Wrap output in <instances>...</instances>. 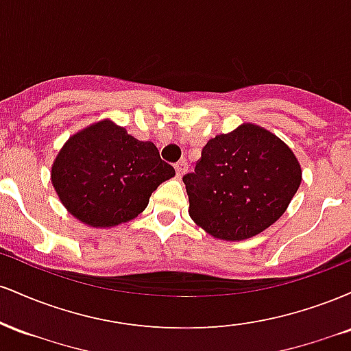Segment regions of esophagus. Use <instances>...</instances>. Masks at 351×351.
<instances>
[{"label": "esophagus", "mask_w": 351, "mask_h": 351, "mask_svg": "<svg viewBox=\"0 0 351 351\" xmlns=\"http://www.w3.org/2000/svg\"><path fill=\"white\" fill-rule=\"evenodd\" d=\"M175 170H176V175H178V178H181V176H183L184 173L188 171V163H186V160H180V162L175 165Z\"/></svg>", "instance_id": "1"}]
</instances>
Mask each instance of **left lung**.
<instances>
[{
  "mask_svg": "<svg viewBox=\"0 0 351 351\" xmlns=\"http://www.w3.org/2000/svg\"><path fill=\"white\" fill-rule=\"evenodd\" d=\"M183 181L191 219L216 239L243 241L284 215L300 186L302 170L279 136L243 123L209 140Z\"/></svg>",
  "mask_w": 351,
  "mask_h": 351,
  "instance_id": "obj_1",
  "label": "left lung"
}]
</instances>
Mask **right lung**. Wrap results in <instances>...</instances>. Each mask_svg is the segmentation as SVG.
Here are the masks:
<instances>
[{"label": "right lung", "instance_id": "right-lung-1", "mask_svg": "<svg viewBox=\"0 0 351 351\" xmlns=\"http://www.w3.org/2000/svg\"><path fill=\"white\" fill-rule=\"evenodd\" d=\"M175 176L152 142L112 120L72 135L56 156L51 181L60 203L90 228H114L147 208L152 193Z\"/></svg>", "mask_w": 351, "mask_h": 351}]
</instances>
